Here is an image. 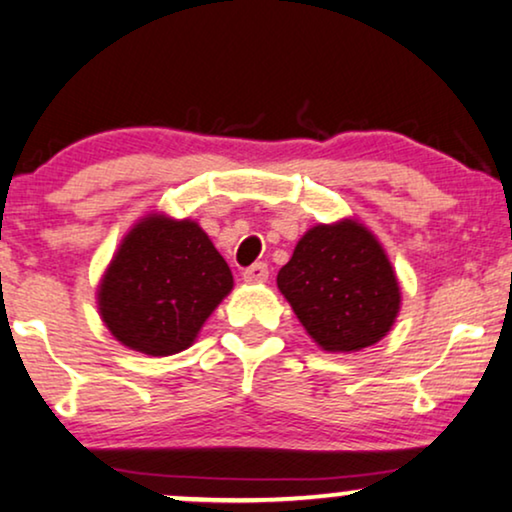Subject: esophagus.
Instances as JSON below:
<instances>
[{
    "label": "esophagus",
    "mask_w": 512,
    "mask_h": 512,
    "mask_svg": "<svg viewBox=\"0 0 512 512\" xmlns=\"http://www.w3.org/2000/svg\"><path fill=\"white\" fill-rule=\"evenodd\" d=\"M244 282H249V285H256V282H266L268 280V266L266 263H254V266H249L242 273Z\"/></svg>",
    "instance_id": "obj_1"
}]
</instances>
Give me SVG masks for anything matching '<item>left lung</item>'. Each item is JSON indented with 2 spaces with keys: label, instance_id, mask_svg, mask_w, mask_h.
I'll return each instance as SVG.
<instances>
[{
  "label": "left lung",
  "instance_id": "left-lung-1",
  "mask_svg": "<svg viewBox=\"0 0 512 512\" xmlns=\"http://www.w3.org/2000/svg\"><path fill=\"white\" fill-rule=\"evenodd\" d=\"M277 287L320 349L361 351L391 330L401 289L382 244L358 220L315 225L296 244Z\"/></svg>",
  "mask_w": 512,
  "mask_h": 512
}]
</instances>
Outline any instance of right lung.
<instances>
[{"instance_id":"add662e5","label":"right lung","mask_w":512,"mask_h":512,"mask_svg":"<svg viewBox=\"0 0 512 512\" xmlns=\"http://www.w3.org/2000/svg\"><path fill=\"white\" fill-rule=\"evenodd\" d=\"M232 273L194 220L142 218L118 246L97 292L113 337L147 356H173L230 294Z\"/></svg>"}]
</instances>
